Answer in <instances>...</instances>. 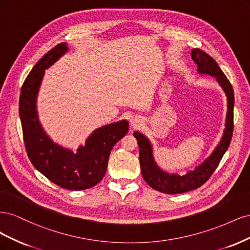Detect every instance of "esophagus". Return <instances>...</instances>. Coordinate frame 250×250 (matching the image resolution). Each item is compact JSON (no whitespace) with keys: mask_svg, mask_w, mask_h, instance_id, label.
Masks as SVG:
<instances>
[{"mask_svg":"<svg viewBox=\"0 0 250 250\" xmlns=\"http://www.w3.org/2000/svg\"><path fill=\"white\" fill-rule=\"evenodd\" d=\"M143 120L141 119V117H132L130 120V125L134 128V127H138L142 124Z\"/></svg>","mask_w":250,"mask_h":250,"instance_id":"34e87169","label":"esophagus"}]
</instances>
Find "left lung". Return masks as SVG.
<instances>
[{
    "mask_svg": "<svg viewBox=\"0 0 250 250\" xmlns=\"http://www.w3.org/2000/svg\"><path fill=\"white\" fill-rule=\"evenodd\" d=\"M192 59L197 63L199 74H208L216 78L217 82L223 88L228 98V113L225 120V129L220 143L218 144L211 154L196 167L193 171H188L185 175L170 174L162 170L154 161L152 145L150 141L139 131H134L133 135L137 139L140 148V165L143 178L146 183L156 191L165 194H180L201 187L214 173L220 163L221 158L228 150L233 130V88L229 80L219 67L214 58L208 55L200 49L192 50Z\"/></svg>",
    "mask_w": 250,
    "mask_h": 250,
    "instance_id": "obj_1",
    "label": "left lung"
}]
</instances>
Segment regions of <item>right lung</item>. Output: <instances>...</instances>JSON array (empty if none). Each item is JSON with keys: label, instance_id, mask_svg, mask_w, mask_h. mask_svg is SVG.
<instances>
[{"label": "right lung", "instance_id": "1", "mask_svg": "<svg viewBox=\"0 0 250 250\" xmlns=\"http://www.w3.org/2000/svg\"><path fill=\"white\" fill-rule=\"evenodd\" d=\"M67 50L66 42L58 43L37 62L21 86L19 109L26 151L35 169L59 187L80 191L100 183L112 147L128 132V122L122 120L97 128L76 152L49 138L37 115V94L44 70Z\"/></svg>", "mask_w": 250, "mask_h": 250}]
</instances>
